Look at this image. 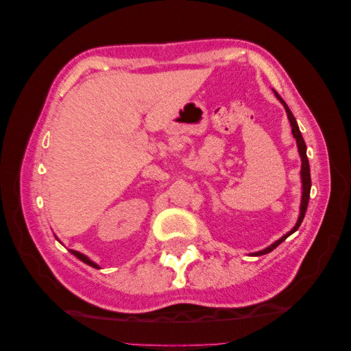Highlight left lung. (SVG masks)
<instances>
[{"label": "left lung", "mask_w": 351, "mask_h": 351, "mask_svg": "<svg viewBox=\"0 0 351 351\" xmlns=\"http://www.w3.org/2000/svg\"><path fill=\"white\" fill-rule=\"evenodd\" d=\"M275 97H277L278 99H280V102L284 105V108H285V111H287V117H289V120H290V124H291V132H293V136H294V139H295V142H297V147H299V154H300V156H302V183H303V193H302V205H300V217H299V221H297V224L294 226V228L291 230V231H289L287 232L285 236H282L280 240H277L275 241L274 244H271L269 247H267V249H263V250H261V252H258V253H253V254H256V256H261V254H265V253H269V252H272L275 247L277 246H280V244L289 237V236H291L294 231H297L299 230V227H300V224H302V221H303V218H304V214H306V209H307V205H309V197H311V187H312V182H311V167H309V159H307V155H306V143H304V141H303V137H302V133H300V129H299V125H297V121H295V119H294V115H293V112L290 111V108L287 107V104L282 101V98L280 97V95L275 92Z\"/></svg>", "instance_id": "1"}]
</instances>
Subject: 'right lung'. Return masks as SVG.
Masks as SVG:
<instances>
[{
	"label": "right lung",
	"instance_id": "right-lung-1",
	"mask_svg": "<svg viewBox=\"0 0 351 351\" xmlns=\"http://www.w3.org/2000/svg\"><path fill=\"white\" fill-rule=\"evenodd\" d=\"M73 254H74V256H76L77 259H80L82 262H84V263H86V265H89V267H92V268H99L98 267V265L97 263H95V262H92L89 258H86V256H84V254H82V253H79V252H76V250H70Z\"/></svg>",
	"mask_w": 351,
	"mask_h": 351
}]
</instances>
